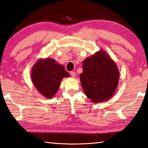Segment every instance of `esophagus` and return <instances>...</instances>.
<instances>
[{
    "mask_svg": "<svg viewBox=\"0 0 148 148\" xmlns=\"http://www.w3.org/2000/svg\"><path fill=\"white\" fill-rule=\"evenodd\" d=\"M70 74H71V76L72 77H76V73H75V72H73V71H71L70 72Z\"/></svg>",
    "mask_w": 148,
    "mask_h": 148,
    "instance_id": "1",
    "label": "esophagus"
}]
</instances>
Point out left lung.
Instances as JSON below:
<instances>
[{"label":"left lung","mask_w":148,"mask_h":148,"mask_svg":"<svg viewBox=\"0 0 148 148\" xmlns=\"http://www.w3.org/2000/svg\"><path fill=\"white\" fill-rule=\"evenodd\" d=\"M81 84L88 98L98 103L109 99L118 86L119 72L115 63L99 51L83 62Z\"/></svg>","instance_id":"left-lung-1"}]
</instances>
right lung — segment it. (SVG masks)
<instances>
[{
	"instance_id": "add662e5",
	"label": "right lung",
	"mask_w": 148,
	"mask_h": 148,
	"mask_svg": "<svg viewBox=\"0 0 148 148\" xmlns=\"http://www.w3.org/2000/svg\"><path fill=\"white\" fill-rule=\"evenodd\" d=\"M32 81L37 90L46 98L54 97L64 77L70 76L64 66L59 65L55 60H39L34 65Z\"/></svg>"
}]
</instances>
